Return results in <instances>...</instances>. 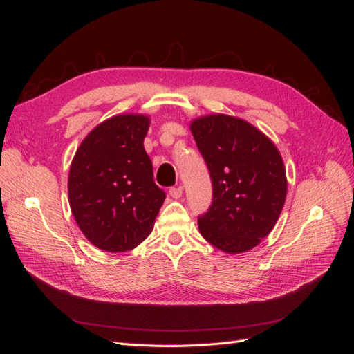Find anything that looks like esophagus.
I'll return each mask as SVG.
<instances>
[{"instance_id": "1", "label": "esophagus", "mask_w": 354, "mask_h": 354, "mask_svg": "<svg viewBox=\"0 0 354 354\" xmlns=\"http://www.w3.org/2000/svg\"><path fill=\"white\" fill-rule=\"evenodd\" d=\"M168 194H169V196H171V198L178 199V198H181V195H183V187H181V186H177V187H169Z\"/></svg>"}]
</instances>
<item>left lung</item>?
Masks as SVG:
<instances>
[{"mask_svg": "<svg viewBox=\"0 0 354 354\" xmlns=\"http://www.w3.org/2000/svg\"><path fill=\"white\" fill-rule=\"evenodd\" d=\"M190 131L212 181L211 207L198 217L201 234L223 252L252 250L272 232L285 203L279 151L250 122L223 113L196 118Z\"/></svg>", "mask_w": 354, "mask_h": 354, "instance_id": "8db88e82", "label": "left lung"}]
</instances>
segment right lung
Here are the masks:
<instances>
[{"instance_id": "right-lung-1", "label": "right lung", "mask_w": 354, "mask_h": 354, "mask_svg": "<svg viewBox=\"0 0 354 354\" xmlns=\"http://www.w3.org/2000/svg\"><path fill=\"white\" fill-rule=\"evenodd\" d=\"M149 125L146 115L112 116L88 133L72 159L69 205L84 236L99 250L136 248L151 234L165 201L143 146Z\"/></svg>"}]
</instances>
